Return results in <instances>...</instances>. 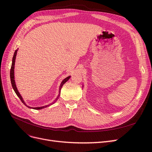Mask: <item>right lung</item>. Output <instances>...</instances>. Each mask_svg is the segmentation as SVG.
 Instances as JSON below:
<instances>
[{"label":"right lung","instance_id":"obj_1","mask_svg":"<svg viewBox=\"0 0 152 152\" xmlns=\"http://www.w3.org/2000/svg\"><path fill=\"white\" fill-rule=\"evenodd\" d=\"M17 50H15V54H14V56H13V58H12V65H11V70H10V78H11V84H12V88H13V89H14V91H15V92L16 93V95L18 96V97H19V98L20 99V100L22 102V103H23L25 105H26V107H28V106H27L26 104H25V103L24 102V101H23V98H22V97H21V96L20 95V94L19 93V92H18V89H17V88H16V84H15V76H14V68H15V59H16V54H17ZM70 76H69V77H66V78H65V79H64L62 82H61V85H60V86H59V93H60V91H61V87H62V86H63V85L66 82H67V80H68V79H70ZM59 97V95H58V98L56 99V100L54 101V102H56V101L58 99V98ZM54 102H53V103H51V104H53ZM49 105H46V106H44V107H35V108H33L34 109H35V110H40V109H42V108H45V107H49ZM28 108H30V107H28Z\"/></svg>","mask_w":152,"mask_h":152}]
</instances>
